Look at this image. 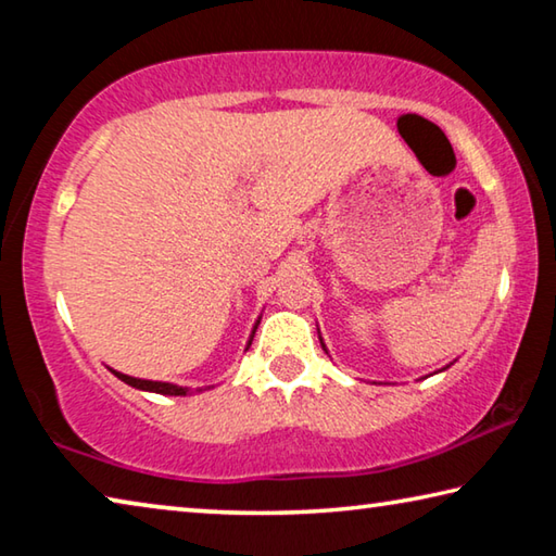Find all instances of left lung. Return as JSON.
I'll use <instances>...</instances> for the list:
<instances>
[{
  "label": "left lung",
  "instance_id": "1",
  "mask_svg": "<svg viewBox=\"0 0 556 556\" xmlns=\"http://www.w3.org/2000/svg\"><path fill=\"white\" fill-rule=\"evenodd\" d=\"M321 345H324V343H321Z\"/></svg>",
  "mask_w": 556,
  "mask_h": 556
}]
</instances>
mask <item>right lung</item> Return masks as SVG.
Listing matches in <instances>:
<instances>
[{
    "instance_id": "1",
    "label": "right lung",
    "mask_w": 556,
    "mask_h": 556,
    "mask_svg": "<svg viewBox=\"0 0 556 556\" xmlns=\"http://www.w3.org/2000/svg\"><path fill=\"white\" fill-rule=\"evenodd\" d=\"M257 324H260V321H257ZM255 331H257V326L252 328V336H250V341H248V348L252 345V338H255ZM112 372H115L122 382H127L129 388L147 390V392H156V394H174V397H178V394H188V388H178V384H172V382L139 380V378H131V375H122V372H117V370H112ZM195 392H201V390H195Z\"/></svg>"
}]
</instances>
